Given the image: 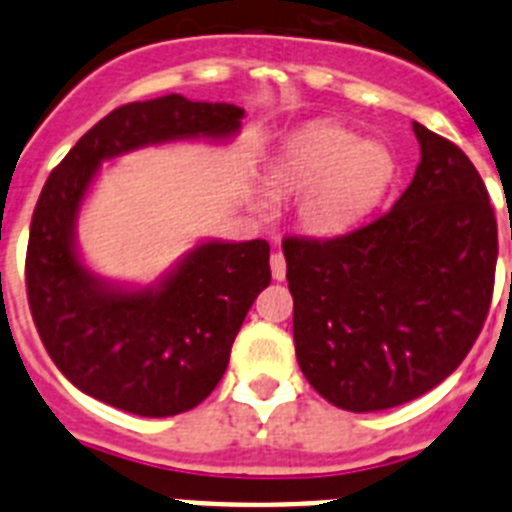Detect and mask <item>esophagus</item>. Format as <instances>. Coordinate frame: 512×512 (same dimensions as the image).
Here are the masks:
<instances>
[{"label":"esophagus","instance_id":"34e87169","mask_svg":"<svg viewBox=\"0 0 512 512\" xmlns=\"http://www.w3.org/2000/svg\"><path fill=\"white\" fill-rule=\"evenodd\" d=\"M271 277L277 279V282H284L287 277V261H284L282 253H271Z\"/></svg>","mask_w":512,"mask_h":512}]
</instances>
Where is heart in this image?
I'll return each mask as SVG.
<instances>
[{
  "label": "heart",
  "mask_w": 512,
  "mask_h": 512,
  "mask_svg": "<svg viewBox=\"0 0 512 512\" xmlns=\"http://www.w3.org/2000/svg\"><path fill=\"white\" fill-rule=\"evenodd\" d=\"M395 156L382 143H361L348 130H320L289 148L271 166L277 192L300 194L297 220L320 238H336L359 228L395 182ZM261 197V207H269Z\"/></svg>",
  "instance_id": "obj_1"
}]
</instances>
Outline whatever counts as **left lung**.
<instances>
[{"instance_id":"obj_1","label":"left lung","mask_w":512,"mask_h":512,"mask_svg":"<svg viewBox=\"0 0 512 512\" xmlns=\"http://www.w3.org/2000/svg\"><path fill=\"white\" fill-rule=\"evenodd\" d=\"M413 130L420 164L390 212L330 241L282 243L302 374L351 413L433 390L490 310L497 223L485 182L451 140Z\"/></svg>"}]
</instances>
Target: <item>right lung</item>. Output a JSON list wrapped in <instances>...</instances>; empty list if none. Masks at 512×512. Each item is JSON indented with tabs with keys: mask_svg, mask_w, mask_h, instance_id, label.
Instances as JSON below:
<instances>
[{
	"mask_svg": "<svg viewBox=\"0 0 512 512\" xmlns=\"http://www.w3.org/2000/svg\"><path fill=\"white\" fill-rule=\"evenodd\" d=\"M246 112L182 94L122 104L51 171L27 243V302L45 351L84 395L143 418L197 408L228 369L230 348L261 289L269 243L205 238L151 284L112 282L81 259L79 212L99 169L179 140L228 143Z\"/></svg>",
	"mask_w": 512,
	"mask_h": 512,
	"instance_id": "add662e5",
	"label": "right lung"
}]
</instances>
